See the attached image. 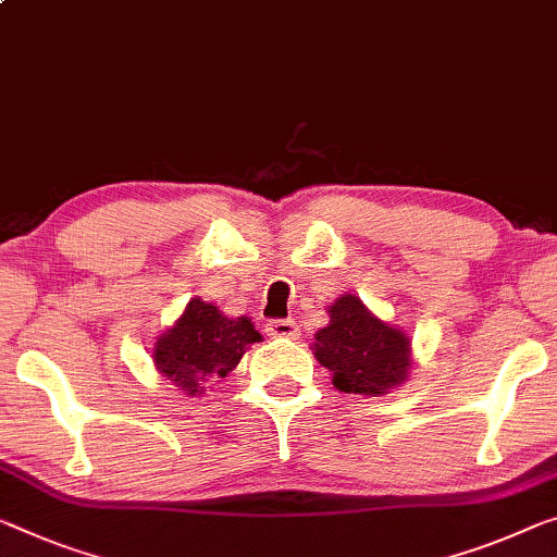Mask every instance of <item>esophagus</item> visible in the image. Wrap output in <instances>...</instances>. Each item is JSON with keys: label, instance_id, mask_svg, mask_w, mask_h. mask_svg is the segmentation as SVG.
I'll return each instance as SVG.
<instances>
[{"label": "esophagus", "instance_id": "1", "mask_svg": "<svg viewBox=\"0 0 557 557\" xmlns=\"http://www.w3.org/2000/svg\"><path fill=\"white\" fill-rule=\"evenodd\" d=\"M267 331H269V336H273V338H298L301 336V331H298V326H296V321H269L267 323Z\"/></svg>", "mask_w": 557, "mask_h": 557}]
</instances>
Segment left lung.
<instances>
[{
  "mask_svg": "<svg viewBox=\"0 0 557 557\" xmlns=\"http://www.w3.org/2000/svg\"><path fill=\"white\" fill-rule=\"evenodd\" d=\"M331 323L315 333L313 356L333 373V386L358 396H383L410 371V338L375 319L363 301L344 294L329 306Z\"/></svg>",
  "mask_w": 557,
  "mask_h": 557,
  "instance_id": "8db88e82",
  "label": "left lung"
}]
</instances>
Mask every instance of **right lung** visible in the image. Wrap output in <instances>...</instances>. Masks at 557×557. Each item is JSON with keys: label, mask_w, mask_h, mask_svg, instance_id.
Listing matches in <instances>:
<instances>
[{"label": "right lung", "mask_w": 557, "mask_h": 557, "mask_svg": "<svg viewBox=\"0 0 557 557\" xmlns=\"http://www.w3.org/2000/svg\"><path fill=\"white\" fill-rule=\"evenodd\" d=\"M261 341L251 319H228L219 306L191 298L182 319L153 344V363L178 391L196 396L213 379H226L246 354Z\"/></svg>", "instance_id": "obj_1"}]
</instances>
